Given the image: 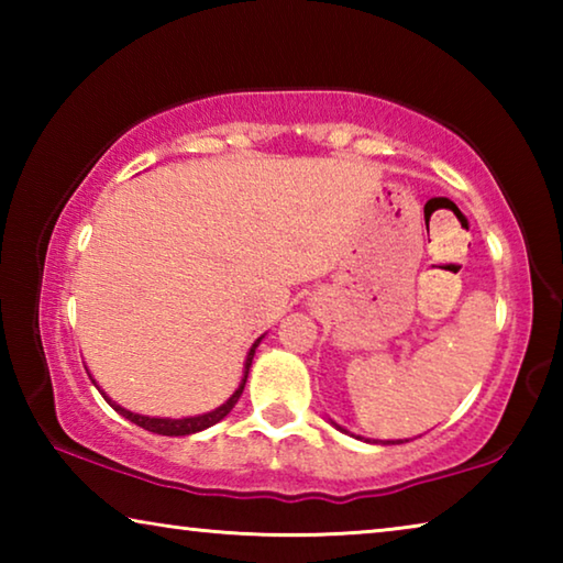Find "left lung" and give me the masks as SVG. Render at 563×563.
Wrapping results in <instances>:
<instances>
[{"label":"left lung","instance_id":"8db88e82","mask_svg":"<svg viewBox=\"0 0 563 563\" xmlns=\"http://www.w3.org/2000/svg\"><path fill=\"white\" fill-rule=\"evenodd\" d=\"M332 424H335V422H332ZM335 427H338L340 432H347V430H342L340 424H335ZM357 440H362V437H357ZM365 442H369V440H365ZM397 442H402V440H397ZM405 442H407V440H405ZM375 444H395V440H393V442H389V440H387V442H375Z\"/></svg>","mask_w":563,"mask_h":563}]
</instances>
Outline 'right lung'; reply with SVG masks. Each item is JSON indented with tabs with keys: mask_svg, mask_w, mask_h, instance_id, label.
Segmentation results:
<instances>
[{
	"mask_svg": "<svg viewBox=\"0 0 563 563\" xmlns=\"http://www.w3.org/2000/svg\"><path fill=\"white\" fill-rule=\"evenodd\" d=\"M265 335H261L258 340L253 342V347L247 350V355H245V365H243V379H241V385L235 387V393L225 399V402L221 405V407H216V409H211V412H206V415H196V417H180V419H170V417H148V415H139V412H131V409H126V407H121L119 402H113V399L103 393V389L97 385V379H93L91 375V383L99 387V393L103 395V399H107V402L117 409V412L121 415V417H126L129 422H133V424H139V427H144V430H148V432H154V434H164V437H188V434H196V432H203V430H208V427H213L216 422H221V419L231 412V409L235 407V402L238 399H241V395H243V387H245V379H247V373H251V365H253V355H255V350H258V345H261V340H263Z\"/></svg>",
	"mask_w": 563,
	"mask_h": 563,
	"instance_id": "right-lung-1",
	"label": "right lung"
}]
</instances>
